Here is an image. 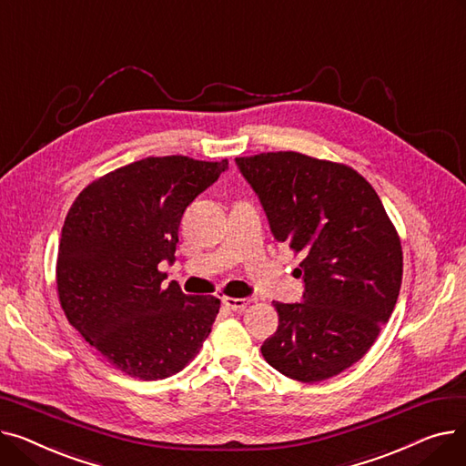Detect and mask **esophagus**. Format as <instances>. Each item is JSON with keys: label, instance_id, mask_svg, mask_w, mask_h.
<instances>
[{"label": "esophagus", "instance_id": "obj_1", "mask_svg": "<svg viewBox=\"0 0 466 466\" xmlns=\"http://www.w3.org/2000/svg\"><path fill=\"white\" fill-rule=\"evenodd\" d=\"M251 302H253V299H232V297H223V304H225L227 308H230L232 311H243Z\"/></svg>", "mask_w": 466, "mask_h": 466}]
</instances>
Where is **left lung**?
Listing matches in <instances>:
<instances>
[{"mask_svg":"<svg viewBox=\"0 0 466 466\" xmlns=\"http://www.w3.org/2000/svg\"><path fill=\"white\" fill-rule=\"evenodd\" d=\"M274 238L302 257L304 302H274L279 325L260 351L313 383L348 370L378 339L402 283V246L378 192L353 167L295 151L238 157Z\"/></svg>","mask_w":466,"mask_h":466,"instance_id":"obj_1","label":"left lung"}]
</instances>
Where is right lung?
Returning a JSON list of instances; mask_svg holds the SVG:
<instances>
[{
	"label": "right lung",
	"mask_w": 466,
	"mask_h": 466,
	"mask_svg": "<svg viewBox=\"0 0 466 466\" xmlns=\"http://www.w3.org/2000/svg\"><path fill=\"white\" fill-rule=\"evenodd\" d=\"M228 160L149 157L109 171L71 204L56 258L69 325L116 370L143 381L177 374L202 350L220 308L158 270L176 260L187 206Z\"/></svg>",
	"instance_id": "1"
}]
</instances>
